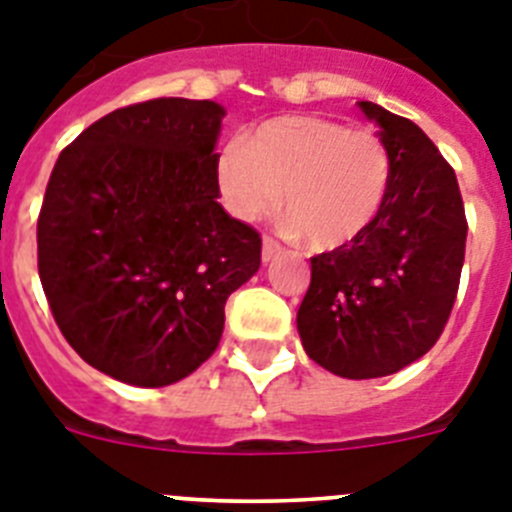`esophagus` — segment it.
<instances>
[{"label":"esophagus","instance_id":"obj_1","mask_svg":"<svg viewBox=\"0 0 512 512\" xmlns=\"http://www.w3.org/2000/svg\"><path fill=\"white\" fill-rule=\"evenodd\" d=\"M281 255V244L275 242L273 237H262V262H270Z\"/></svg>","mask_w":512,"mask_h":512}]
</instances>
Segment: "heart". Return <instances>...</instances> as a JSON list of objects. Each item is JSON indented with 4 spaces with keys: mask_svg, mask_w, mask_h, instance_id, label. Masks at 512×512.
Instances as JSON below:
<instances>
[{
    "mask_svg": "<svg viewBox=\"0 0 512 512\" xmlns=\"http://www.w3.org/2000/svg\"><path fill=\"white\" fill-rule=\"evenodd\" d=\"M389 151L371 131L311 115L270 121L226 146L216 164L221 201L255 221L281 206L291 231L314 250L353 242L376 221L389 190Z\"/></svg>",
    "mask_w": 512,
    "mask_h": 512,
    "instance_id": "heart-1",
    "label": "heart"
}]
</instances>
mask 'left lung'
Instances as JSON below:
<instances>
[{"mask_svg":"<svg viewBox=\"0 0 512 512\" xmlns=\"http://www.w3.org/2000/svg\"><path fill=\"white\" fill-rule=\"evenodd\" d=\"M358 108L389 151L386 201L361 237L311 257L296 327L322 368L379 379L441 337L464 268L466 216L456 175L422 128L376 102Z\"/></svg>","mask_w":512,"mask_h":512,"instance_id":"1","label":"left lung"}]
</instances>
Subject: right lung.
I'll use <instances>...</instances> for the list:
<instances>
[{"instance_id": "obj_1", "label": "right lung", "mask_w": 512, "mask_h": 512, "mask_svg": "<svg viewBox=\"0 0 512 512\" xmlns=\"http://www.w3.org/2000/svg\"><path fill=\"white\" fill-rule=\"evenodd\" d=\"M226 110L159 97L113 110L61 151L38 219L53 319L97 371L170 386L208 361L260 234L216 203Z\"/></svg>"}]
</instances>
